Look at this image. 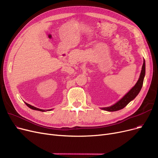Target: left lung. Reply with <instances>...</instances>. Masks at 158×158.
Here are the masks:
<instances>
[{
	"label": "left lung",
	"instance_id": "obj_1",
	"mask_svg": "<svg viewBox=\"0 0 158 158\" xmlns=\"http://www.w3.org/2000/svg\"><path fill=\"white\" fill-rule=\"evenodd\" d=\"M145 75V62L144 60L139 77L136 85L134 86V87H132L129 92L126 95H124L123 97L120 100L118 101L117 103H115L114 104L110 107H102L101 109L107 111H116L122 110L123 108V107H125L131 101L133 100V99L139 93L140 90L142 89L143 86Z\"/></svg>",
	"mask_w": 158,
	"mask_h": 158
}]
</instances>
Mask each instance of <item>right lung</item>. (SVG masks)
<instances>
[{"mask_svg":"<svg viewBox=\"0 0 158 158\" xmlns=\"http://www.w3.org/2000/svg\"><path fill=\"white\" fill-rule=\"evenodd\" d=\"M25 103H26V104L29 107V108H31V109H32V110H37V111H42V112L45 111V110H41V109L37 108V107H35V106H31V105H30V104H27V103H26V102H25ZM51 110H47V111H51Z\"/></svg>","mask_w":158,"mask_h":158,"instance_id":"1","label":"right lung"}]
</instances>
